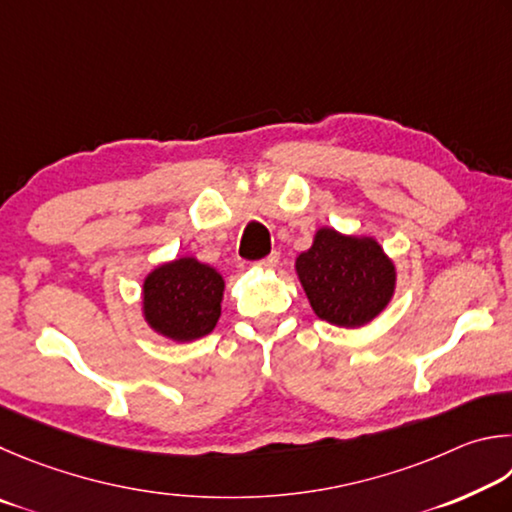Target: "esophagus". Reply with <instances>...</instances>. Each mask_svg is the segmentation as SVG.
Returning a JSON list of instances; mask_svg holds the SVG:
<instances>
[{
    "instance_id": "obj_1",
    "label": "esophagus",
    "mask_w": 512,
    "mask_h": 512,
    "mask_svg": "<svg viewBox=\"0 0 512 512\" xmlns=\"http://www.w3.org/2000/svg\"><path fill=\"white\" fill-rule=\"evenodd\" d=\"M276 265H279V254H276V251H272L270 256L263 258V261H258V267H263V270H274Z\"/></svg>"
}]
</instances>
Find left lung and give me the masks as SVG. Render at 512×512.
<instances>
[{
	"mask_svg": "<svg viewBox=\"0 0 512 512\" xmlns=\"http://www.w3.org/2000/svg\"><path fill=\"white\" fill-rule=\"evenodd\" d=\"M294 270L315 315L342 328L369 324L396 290V265L378 240L344 236L330 227L315 233Z\"/></svg>",
	"mask_w": 512,
	"mask_h": 512,
	"instance_id": "8db88e82",
	"label": "left lung"
}]
</instances>
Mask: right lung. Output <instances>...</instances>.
<instances>
[{
    "label": "right lung",
    "mask_w": 512,
    "mask_h": 512,
    "mask_svg": "<svg viewBox=\"0 0 512 512\" xmlns=\"http://www.w3.org/2000/svg\"><path fill=\"white\" fill-rule=\"evenodd\" d=\"M224 281L193 256L175 258L143 281V317L155 333L173 342L209 335L220 319Z\"/></svg>",
    "instance_id": "obj_1"
}]
</instances>
